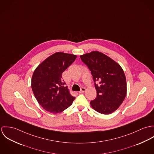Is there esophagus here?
I'll use <instances>...</instances> for the list:
<instances>
[{
  "instance_id": "1",
  "label": "esophagus",
  "mask_w": 154,
  "mask_h": 154,
  "mask_svg": "<svg viewBox=\"0 0 154 154\" xmlns=\"http://www.w3.org/2000/svg\"><path fill=\"white\" fill-rule=\"evenodd\" d=\"M85 90H86V89L84 88V87H82V88H81V90H80V91L79 92V93H83V92H84L85 91Z\"/></svg>"
}]
</instances>
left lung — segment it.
<instances>
[{
	"mask_svg": "<svg viewBox=\"0 0 154 154\" xmlns=\"http://www.w3.org/2000/svg\"><path fill=\"white\" fill-rule=\"evenodd\" d=\"M80 57L91 71L97 90V97L90 102L91 106L103 114L113 112L126 95V79L122 68L99 51H94Z\"/></svg>",
	"mask_w": 154,
	"mask_h": 154,
	"instance_id": "1",
	"label": "left lung"
}]
</instances>
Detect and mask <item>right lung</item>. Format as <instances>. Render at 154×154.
<instances>
[{"mask_svg": "<svg viewBox=\"0 0 154 154\" xmlns=\"http://www.w3.org/2000/svg\"><path fill=\"white\" fill-rule=\"evenodd\" d=\"M76 56L62 52L56 53L47 58L34 72L31 87L39 104L53 114L68 108L75 97L72 96L62 73L75 60Z\"/></svg>", "mask_w": 154, "mask_h": 154, "instance_id": "add662e5", "label": "right lung"}]
</instances>
